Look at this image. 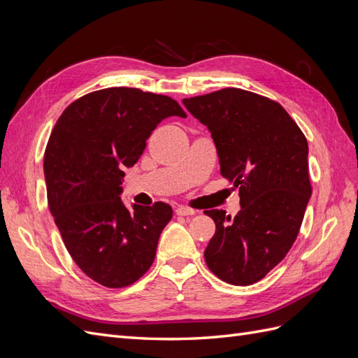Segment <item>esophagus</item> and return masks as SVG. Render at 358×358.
Listing matches in <instances>:
<instances>
[{"label":"esophagus","instance_id":"obj_1","mask_svg":"<svg viewBox=\"0 0 358 358\" xmlns=\"http://www.w3.org/2000/svg\"><path fill=\"white\" fill-rule=\"evenodd\" d=\"M175 212H176V215H179V216H191V215H196V210L187 208V206H178Z\"/></svg>","mask_w":358,"mask_h":358}]
</instances>
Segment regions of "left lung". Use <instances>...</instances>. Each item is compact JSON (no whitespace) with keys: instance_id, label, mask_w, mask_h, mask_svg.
I'll use <instances>...</instances> for the list:
<instances>
[{"instance_id":"8db88e82","label":"left lung","mask_w":358,"mask_h":358,"mask_svg":"<svg viewBox=\"0 0 358 358\" xmlns=\"http://www.w3.org/2000/svg\"><path fill=\"white\" fill-rule=\"evenodd\" d=\"M208 127L221 175L241 187V210H206L216 230L206 264L231 285H251L282 262L310 199L308 142L282 106L254 92L225 88L183 99Z\"/></svg>"}]
</instances>
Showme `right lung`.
<instances>
[{
    "instance_id": "right-lung-1",
    "label": "right lung",
    "mask_w": 358,
    "mask_h": 358,
    "mask_svg": "<svg viewBox=\"0 0 358 358\" xmlns=\"http://www.w3.org/2000/svg\"><path fill=\"white\" fill-rule=\"evenodd\" d=\"M170 116L187 113L167 95L107 88L71 103L52 129L43 166L50 212L74 263L104 287H128L148 272L173 216L166 203L121 200L124 169Z\"/></svg>"
}]
</instances>
